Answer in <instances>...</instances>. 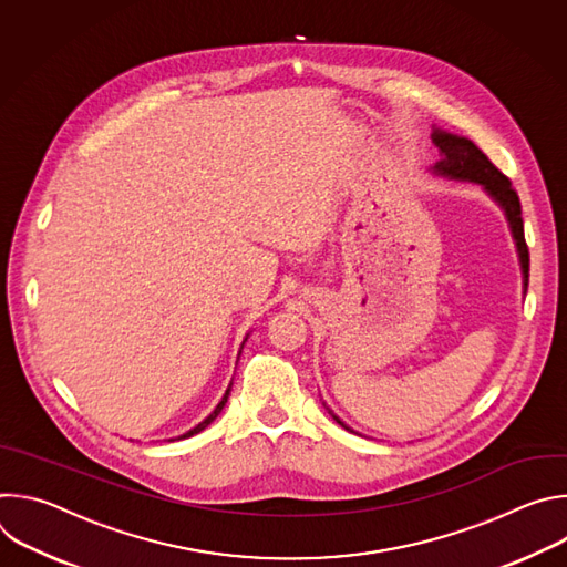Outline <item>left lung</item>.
I'll return each instance as SVG.
<instances>
[{
    "label": "left lung",
    "instance_id": "left-lung-1",
    "mask_svg": "<svg viewBox=\"0 0 567 567\" xmlns=\"http://www.w3.org/2000/svg\"><path fill=\"white\" fill-rule=\"evenodd\" d=\"M433 143L440 150V161L433 166V173L440 177H449V179H462V182H473L480 184L484 190H487L505 210L516 247H518V256H520V267H523V276H525V285L529 282V249L525 241V230H523V215H520V199L518 193L514 190L509 177H505L492 161L489 156L484 154L473 141L444 132V130H435L431 134ZM334 420L346 426L337 415ZM348 429V426H346ZM350 431V429H348Z\"/></svg>",
    "mask_w": 567,
    "mask_h": 567
}]
</instances>
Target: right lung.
I'll list each match as a JSON object with an SVG mask.
<instances>
[{"label": "right lung", "mask_w": 567, "mask_h": 567, "mask_svg": "<svg viewBox=\"0 0 567 567\" xmlns=\"http://www.w3.org/2000/svg\"><path fill=\"white\" fill-rule=\"evenodd\" d=\"M228 392H230V388L226 390V394L221 396V401L217 403V406H215V411H213V413H210V415H208V417H206V420H204L202 424H197V426H195L193 431H188L186 435H182L179 440H184V437H190V435H197V433H202V431H204V429H206V426H208V424H210V422H213V420H215V417H217V415L221 413V409H224V403H226V399H228Z\"/></svg>", "instance_id": "right-lung-1"}]
</instances>
